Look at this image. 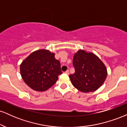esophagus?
<instances>
[{"label": "esophagus", "mask_w": 127, "mask_h": 127, "mask_svg": "<svg viewBox=\"0 0 127 127\" xmlns=\"http://www.w3.org/2000/svg\"><path fill=\"white\" fill-rule=\"evenodd\" d=\"M65 73L67 74V75H69V70H67L65 71Z\"/></svg>", "instance_id": "obj_1"}]
</instances>
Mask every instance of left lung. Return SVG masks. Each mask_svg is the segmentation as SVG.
Masks as SVG:
<instances>
[{
  "instance_id": "8db88e82",
  "label": "left lung",
  "mask_w": 127,
  "mask_h": 127,
  "mask_svg": "<svg viewBox=\"0 0 127 127\" xmlns=\"http://www.w3.org/2000/svg\"><path fill=\"white\" fill-rule=\"evenodd\" d=\"M75 73L69 75L72 85L83 93L95 91L105 81L107 68L101 60L92 52L79 49L73 60Z\"/></svg>"
}]
</instances>
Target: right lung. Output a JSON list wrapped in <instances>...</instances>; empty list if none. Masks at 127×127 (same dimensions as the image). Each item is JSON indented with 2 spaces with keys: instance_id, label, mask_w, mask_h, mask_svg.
<instances>
[{
  "instance_id": "right-lung-1",
  "label": "right lung",
  "mask_w": 127,
  "mask_h": 127,
  "mask_svg": "<svg viewBox=\"0 0 127 127\" xmlns=\"http://www.w3.org/2000/svg\"><path fill=\"white\" fill-rule=\"evenodd\" d=\"M20 73L30 88L45 91L53 86L62 72L55 54L43 49L33 52L21 63Z\"/></svg>"
}]
</instances>
